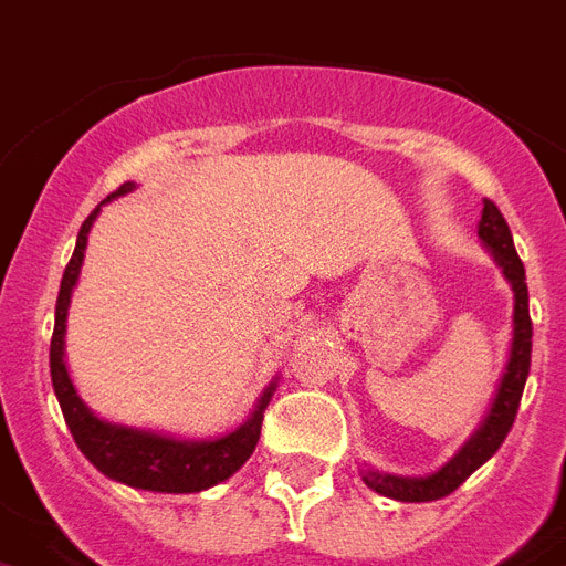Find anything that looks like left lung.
Segmentation results:
<instances>
[{
  "instance_id": "1",
  "label": "left lung",
  "mask_w": 566,
  "mask_h": 566,
  "mask_svg": "<svg viewBox=\"0 0 566 566\" xmlns=\"http://www.w3.org/2000/svg\"><path fill=\"white\" fill-rule=\"evenodd\" d=\"M476 235H480L482 247L491 252V259L497 261V268L503 270V275H506V282L512 284L514 293L512 346H509L506 369H503L497 392L491 398L480 427H476L471 439L439 471L427 476L384 474V471H375V468L363 471V482L371 491L384 494V497L401 500V503H430V500L448 497L450 491H457L468 476L474 474L476 468L485 465L497 453V448L503 444L509 430H512L517 407H521V395L523 387H526V378H530L532 363V319L526 270H523V261L517 259L506 218L500 214V209L491 200H482V218L480 227H476Z\"/></svg>"
}]
</instances>
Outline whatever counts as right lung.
<instances>
[{"instance_id": "right-lung-1", "label": "right lung", "mask_w": 566, "mask_h": 566, "mask_svg": "<svg viewBox=\"0 0 566 566\" xmlns=\"http://www.w3.org/2000/svg\"><path fill=\"white\" fill-rule=\"evenodd\" d=\"M133 188H136V182H124L118 191H113L107 200H101L92 209V214L77 232L75 252H72L66 270H63L57 307H54L52 352H49L54 395H57L60 410H63L72 436H75L77 448L92 465L98 468L101 474L124 482L130 489L159 491V494H195V491H206L211 485H218V482L229 480L252 457V450L259 444L264 410H268L270 398L275 392V380L259 395L250 418L241 427H235L232 433L218 436V439H177V436L156 433V430L116 424V421L95 416L86 407L84 398L77 395L75 384H72V375H69L66 366L69 302H72V291H75L77 275L84 268L86 238H90V229L98 218L101 206L127 195Z\"/></svg>"}]
</instances>
